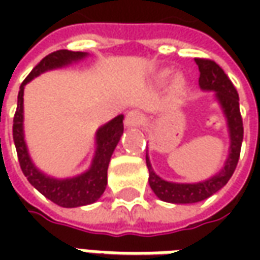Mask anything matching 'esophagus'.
<instances>
[{
    "instance_id": "esophagus-1",
    "label": "esophagus",
    "mask_w": 260,
    "mask_h": 260,
    "mask_svg": "<svg viewBox=\"0 0 260 260\" xmlns=\"http://www.w3.org/2000/svg\"><path fill=\"white\" fill-rule=\"evenodd\" d=\"M142 124V114L137 113V111H128L125 114L124 118V125L127 128H135Z\"/></svg>"
}]
</instances>
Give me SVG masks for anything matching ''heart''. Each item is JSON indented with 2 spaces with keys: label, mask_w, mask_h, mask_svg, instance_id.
Masks as SVG:
<instances>
[{
  "label": "heart",
  "mask_w": 260,
  "mask_h": 260,
  "mask_svg": "<svg viewBox=\"0 0 260 260\" xmlns=\"http://www.w3.org/2000/svg\"><path fill=\"white\" fill-rule=\"evenodd\" d=\"M172 78V72L171 71H162L159 75L156 76V84H159V85H165L166 82H169V79ZM184 79L182 78H175L174 81V92L175 94H181L182 91H184Z\"/></svg>",
  "instance_id": "obj_1"
}]
</instances>
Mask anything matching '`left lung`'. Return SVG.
<instances>
[{
    "label": "left lung",
    "instance_id": "8db88e82",
    "mask_svg": "<svg viewBox=\"0 0 260 260\" xmlns=\"http://www.w3.org/2000/svg\"><path fill=\"white\" fill-rule=\"evenodd\" d=\"M195 63L200 69V88L203 91L214 94V100L224 115L227 133L230 139L229 155L225 157L223 168L217 174L200 182L166 181L153 171L149 155H146V165L149 169V185L152 191L159 200L171 204H194L204 201L217 191H220L235 172L243 142V123L239 108V94L232 81L227 78L224 71L213 60L195 59Z\"/></svg>",
    "mask_w": 260,
    "mask_h": 260
}]
</instances>
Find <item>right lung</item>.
<instances>
[{
    "instance_id": "1",
    "label": "right lung",
    "mask_w": 260,
    "mask_h": 260,
    "mask_svg": "<svg viewBox=\"0 0 260 260\" xmlns=\"http://www.w3.org/2000/svg\"><path fill=\"white\" fill-rule=\"evenodd\" d=\"M86 52H71V50H57L45 59L28 74L24 82L20 86L18 100H17V111L13 123V139H14L18 162L21 171L27 181L35 186L36 189L43 194L55 204L65 208H75L82 205L92 204L101 198L107 188V171L114 153V149L118 145L123 135V120L124 115L120 114L98 127L95 133V152L89 168L82 174L69 176V178H56L50 176L42 169H39L28 153V147L25 143L24 136V88L39 75L47 71L60 69L66 66L81 62L88 57Z\"/></svg>"
}]
</instances>
